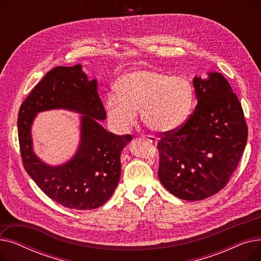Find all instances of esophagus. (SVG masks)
<instances>
[{"mask_svg":"<svg viewBox=\"0 0 261 261\" xmlns=\"http://www.w3.org/2000/svg\"><path fill=\"white\" fill-rule=\"evenodd\" d=\"M144 139H146V140L149 141L150 143H153V144H156V143H158L156 138H154V136H152V135H147V136H145Z\"/></svg>","mask_w":261,"mask_h":261,"instance_id":"34e87169","label":"esophagus"}]
</instances>
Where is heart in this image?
I'll return each mask as SVG.
<instances>
[{"label":"heart","instance_id":"1","mask_svg":"<svg viewBox=\"0 0 261 261\" xmlns=\"http://www.w3.org/2000/svg\"><path fill=\"white\" fill-rule=\"evenodd\" d=\"M106 100L109 119L120 131L129 130L140 110L142 121L155 132L179 128L191 113L195 90L191 82L153 70H135L116 84Z\"/></svg>","mask_w":261,"mask_h":261}]
</instances>
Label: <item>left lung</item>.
Wrapping results in <instances>:
<instances>
[{
    "label": "left lung",
    "instance_id": "1",
    "mask_svg": "<svg viewBox=\"0 0 261 261\" xmlns=\"http://www.w3.org/2000/svg\"><path fill=\"white\" fill-rule=\"evenodd\" d=\"M197 106L184 125L158 144L159 179L182 200L214 196L227 184L248 141L243 110L222 74L195 76Z\"/></svg>",
    "mask_w": 261,
    "mask_h": 261
}]
</instances>
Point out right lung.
I'll use <instances>...</instances> for the list:
<instances>
[{
  "instance_id": "right-lung-1",
  "label": "right lung",
  "mask_w": 261,
  "mask_h": 261,
  "mask_svg": "<svg viewBox=\"0 0 261 261\" xmlns=\"http://www.w3.org/2000/svg\"><path fill=\"white\" fill-rule=\"evenodd\" d=\"M97 85L81 64L57 66L27 96L18 115L19 143L26 172L47 197L67 208L94 210L111 198L120 177V153L132 141L131 135H116L100 125L107 114ZM50 109H66L82 115L76 152L59 166L45 163L33 151V120L39 113Z\"/></svg>"
}]
</instances>
